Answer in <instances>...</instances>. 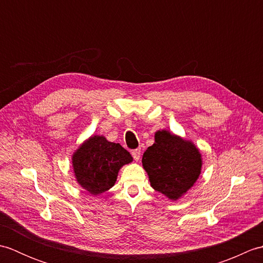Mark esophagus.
<instances>
[{
	"mask_svg": "<svg viewBox=\"0 0 263 263\" xmlns=\"http://www.w3.org/2000/svg\"><path fill=\"white\" fill-rule=\"evenodd\" d=\"M140 155H141L140 149H136V150H133V152H132V156H133V158H135L136 161L140 159Z\"/></svg>",
	"mask_w": 263,
	"mask_h": 263,
	"instance_id": "esophagus-1",
	"label": "esophagus"
}]
</instances>
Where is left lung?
I'll use <instances>...</instances> for the list:
<instances>
[{"label": "left lung", "mask_w": 263, "mask_h": 263, "mask_svg": "<svg viewBox=\"0 0 263 263\" xmlns=\"http://www.w3.org/2000/svg\"><path fill=\"white\" fill-rule=\"evenodd\" d=\"M202 164V155L191 140L165 128L155 132L154 144L142 156L150 185L172 201L181 199L192 189Z\"/></svg>", "instance_id": "obj_1"}]
</instances>
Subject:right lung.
Returning a JSON list of instances; mask_svg holds the SVG:
<instances>
[{
	"mask_svg": "<svg viewBox=\"0 0 263 263\" xmlns=\"http://www.w3.org/2000/svg\"><path fill=\"white\" fill-rule=\"evenodd\" d=\"M71 160L77 183L91 195H99L114 186L120 170L133 158L120 143L93 135L74 150Z\"/></svg>",
	"mask_w": 263,
	"mask_h": 263,
	"instance_id": "obj_1",
	"label": "right lung"
}]
</instances>
